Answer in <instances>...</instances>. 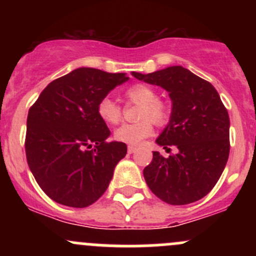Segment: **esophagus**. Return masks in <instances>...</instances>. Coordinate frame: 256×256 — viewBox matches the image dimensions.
I'll return each instance as SVG.
<instances>
[{
	"label": "esophagus",
	"instance_id": "34e87169",
	"mask_svg": "<svg viewBox=\"0 0 256 256\" xmlns=\"http://www.w3.org/2000/svg\"><path fill=\"white\" fill-rule=\"evenodd\" d=\"M136 150H138V148H136L135 146H128V154H134V152H136Z\"/></svg>",
	"mask_w": 256,
	"mask_h": 256
}]
</instances>
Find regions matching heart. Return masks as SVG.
Masks as SVG:
<instances>
[{"instance_id":"obj_1","label":"heart","mask_w":256,"mask_h":256,"mask_svg":"<svg viewBox=\"0 0 256 256\" xmlns=\"http://www.w3.org/2000/svg\"><path fill=\"white\" fill-rule=\"evenodd\" d=\"M125 98L130 102L140 105L138 118L142 120L134 124H124L116 128L115 138L120 142L128 144H138L144 138H148L154 132V122L162 125L168 118V110L162 102L157 99V92L152 88L144 84H135L126 89ZM98 114L104 122L118 124L121 118V108L110 98H104L98 105ZM151 118L150 120L149 118Z\"/></svg>"}]
</instances>
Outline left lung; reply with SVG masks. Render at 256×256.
Instances as JSON below:
<instances>
[{"label":"left lung","instance_id":"left-lung-1","mask_svg":"<svg viewBox=\"0 0 256 256\" xmlns=\"http://www.w3.org/2000/svg\"><path fill=\"white\" fill-rule=\"evenodd\" d=\"M147 84L161 86L172 102L170 121L156 144L177 154L154 152L144 170L147 186L168 204L183 206L207 196L222 176L229 157V115L216 88L180 66L148 74L132 72Z\"/></svg>","mask_w":256,"mask_h":256}]
</instances>
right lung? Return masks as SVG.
I'll list each match as a JSON object with an SVG mask.
<instances>
[{"instance_id":"obj_1","label":"right lung","mask_w":256,"mask_h":256,"mask_svg":"<svg viewBox=\"0 0 256 256\" xmlns=\"http://www.w3.org/2000/svg\"><path fill=\"white\" fill-rule=\"evenodd\" d=\"M124 73L78 68L53 80L28 112L26 156L46 194L59 204L96 202L128 146L108 142L110 130L98 114L100 100L128 82Z\"/></svg>"}]
</instances>
